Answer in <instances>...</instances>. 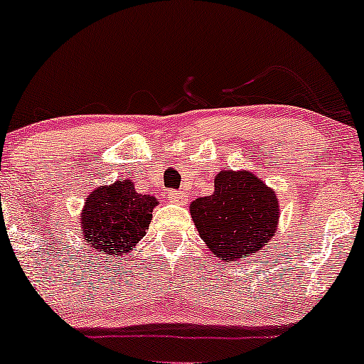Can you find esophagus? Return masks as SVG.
Here are the masks:
<instances>
[{"instance_id":"esophagus-1","label":"esophagus","mask_w":364,"mask_h":364,"mask_svg":"<svg viewBox=\"0 0 364 364\" xmlns=\"http://www.w3.org/2000/svg\"><path fill=\"white\" fill-rule=\"evenodd\" d=\"M168 198L171 202H176V203H186V195L181 193V191H174V190H169L168 191Z\"/></svg>"}]
</instances>
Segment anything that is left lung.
I'll list each match as a JSON object with an SVG mask.
<instances>
[{
    "instance_id": "1",
    "label": "left lung",
    "mask_w": 364,
    "mask_h": 364,
    "mask_svg": "<svg viewBox=\"0 0 364 364\" xmlns=\"http://www.w3.org/2000/svg\"><path fill=\"white\" fill-rule=\"evenodd\" d=\"M215 191L191 202V219L210 252L224 262L240 260L269 243L277 229L275 191L248 171H220Z\"/></svg>"
}]
</instances>
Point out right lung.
<instances>
[{
	"instance_id": "obj_1",
	"label": "right lung",
	"mask_w": 364,
	"mask_h": 364,
	"mask_svg": "<svg viewBox=\"0 0 364 364\" xmlns=\"http://www.w3.org/2000/svg\"><path fill=\"white\" fill-rule=\"evenodd\" d=\"M156 205L157 200L136 193L129 179L95 188L80 215L83 237L97 253L127 255L145 236Z\"/></svg>"
}]
</instances>
